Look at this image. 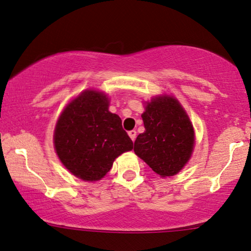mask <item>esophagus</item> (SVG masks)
<instances>
[{"label": "esophagus", "instance_id": "34e87169", "mask_svg": "<svg viewBox=\"0 0 251 251\" xmlns=\"http://www.w3.org/2000/svg\"><path fill=\"white\" fill-rule=\"evenodd\" d=\"M128 135H129L130 139H132V141H135V139H136V130H134V129L129 130Z\"/></svg>", "mask_w": 251, "mask_h": 251}]
</instances>
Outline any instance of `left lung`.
Masks as SVG:
<instances>
[{"label": "left lung", "instance_id": "left-lung-1", "mask_svg": "<svg viewBox=\"0 0 251 251\" xmlns=\"http://www.w3.org/2000/svg\"><path fill=\"white\" fill-rule=\"evenodd\" d=\"M146 130L136 137L134 151L162 177L181 171L191 157L195 132L179 102L158 97L142 114Z\"/></svg>", "mask_w": 251, "mask_h": 251}]
</instances>
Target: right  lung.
Segmentation results:
<instances>
[{
  "label": "right lung",
  "mask_w": 251,
  "mask_h": 251,
  "mask_svg": "<svg viewBox=\"0 0 251 251\" xmlns=\"http://www.w3.org/2000/svg\"><path fill=\"white\" fill-rule=\"evenodd\" d=\"M103 93L85 91L65 108L56 123L54 147L67 169L84 181H98L133 142Z\"/></svg>",
  "instance_id": "obj_1"
}]
</instances>
